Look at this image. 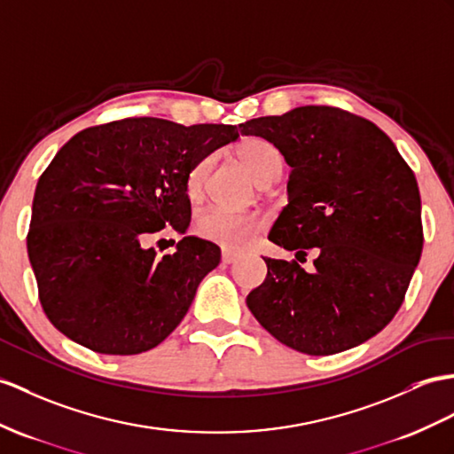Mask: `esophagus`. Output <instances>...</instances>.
I'll return each instance as SVG.
<instances>
[{
    "label": "esophagus",
    "instance_id": "34e87169",
    "mask_svg": "<svg viewBox=\"0 0 454 454\" xmlns=\"http://www.w3.org/2000/svg\"><path fill=\"white\" fill-rule=\"evenodd\" d=\"M239 260V254H235V252H231V250H223V254H221V262L223 263H235Z\"/></svg>",
    "mask_w": 454,
    "mask_h": 454
}]
</instances>
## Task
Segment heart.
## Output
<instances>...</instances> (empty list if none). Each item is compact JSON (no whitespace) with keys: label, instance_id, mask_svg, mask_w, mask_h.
Instances as JSON below:
<instances>
[{"label":"heart","instance_id":"b5f03b06","mask_svg":"<svg viewBox=\"0 0 454 454\" xmlns=\"http://www.w3.org/2000/svg\"><path fill=\"white\" fill-rule=\"evenodd\" d=\"M237 153L260 186L263 183L278 179L281 173V153L265 138H242L237 146ZM209 165H212V158H204L196 165H192V169L186 175L184 192L189 200L196 202L202 198L204 181L209 171ZM262 227L263 219L260 215L229 214L223 212V209H206V212L198 214L194 219V231L202 239L217 242V245L233 250L245 248L247 245H250L252 239L262 231Z\"/></svg>","mask_w":454,"mask_h":454}]
</instances>
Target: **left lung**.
<instances>
[{
  "mask_svg": "<svg viewBox=\"0 0 454 454\" xmlns=\"http://www.w3.org/2000/svg\"><path fill=\"white\" fill-rule=\"evenodd\" d=\"M291 168L270 240L294 256L316 248L314 271L263 258L268 278L247 304L283 345L327 356L366 342L403 304L422 254V202L412 169L372 121L327 106L239 125Z\"/></svg>",
  "mask_w": 454,
  "mask_h": 454,
  "instance_id": "obj_1",
  "label": "left lung"
}]
</instances>
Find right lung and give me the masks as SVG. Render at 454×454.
Returning a JSON list of instances; mask_svg holds the SVG:
<instances>
[{
	"mask_svg": "<svg viewBox=\"0 0 454 454\" xmlns=\"http://www.w3.org/2000/svg\"><path fill=\"white\" fill-rule=\"evenodd\" d=\"M239 138L235 125L184 127L132 117L84 129L42 173L27 237L43 312L65 337L99 355H140L181 324L217 245L194 235L158 258L144 240L186 233V175Z\"/></svg>",
	"mask_w": 454,
	"mask_h": 454,
	"instance_id": "right-lung-1",
	"label": "right lung"
}]
</instances>
